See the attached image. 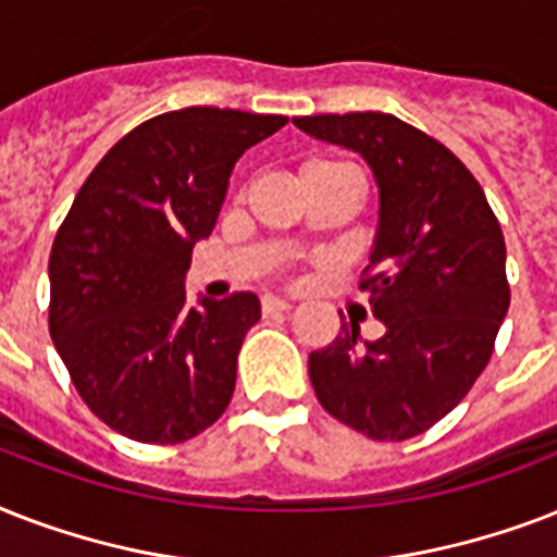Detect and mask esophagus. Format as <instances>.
Returning <instances> with one entry per match:
<instances>
[{
	"mask_svg": "<svg viewBox=\"0 0 557 557\" xmlns=\"http://www.w3.org/2000/svg\"><path fill=\"white\" fill-rule=\"evenodd\" d=\"M292 304L288 300H280V297H262V314H277V312H288Z\"/></svg>",
	"mask_w": 557,
	"mask_h": 557,
	"instance_id": "34e87169",
	"label": "esophagus"
}]
</instances>
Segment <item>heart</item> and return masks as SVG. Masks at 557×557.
<instances>
[{
	"mask_svg": "<svg viewBox=\"0 0 557 557\" xmlns=\"http://www.w3.org/2000/svg\"><path fill=\"white\" fill-rule=\"evenodd\" d=\"M341 170H349V168H344V164H338V161L312 159V161H306L304 168H300L297 178H300V185H314V182H321V178L332 176V173H341Z\"/></svg>",
	"mask_w": 557,
	"mask_h": 557,
	"instance_id": "b5f03b06",
	"label": "heart"
}]
</instances>
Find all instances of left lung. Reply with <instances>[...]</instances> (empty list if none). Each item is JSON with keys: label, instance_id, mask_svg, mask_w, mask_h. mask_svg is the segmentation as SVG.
I'll use <instances>...</instances> for the list:
<instances>
[{"label": "left lung", "instance_id": "8db88e82", "mask_svg": "<svg viewBox=\"0 0 557 557\" xmlns=\"http://www.w3.org/2000/svg\"><path fill=\"white\" fill-rule=\"evenodd\" d=\"M295 124L361 152L381 201L361 288L384 335L361 341L358 323H341L330 347L309 356L314 396L370 440H413L448 416L492 361L511 300L500 222L471 170L396 115H306Z\"/></svg>", "mask_w": 557, "mask_h": 557}]
</instances>
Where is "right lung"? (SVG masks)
Here are the masks:
<instances>
[{
	"instance_id": "right-lung-1",
	"label": "right lung",
	"mask_w": 557,
	"mask_h": 557,
	"mask_svg": "<svg viewBox=\"0 0 557 557\" xmlns=\"http://www.w3.org/2000/svg\"><path fill=\"white\" fill-rule=\"evenodd\" d=\"M283 115L187 107L126 133L98 161L48 260V330L100 422L147 445H178L231 405L236 356L260 300L185 304L193 245L213 231L236 159Z\"/></svg>"
}]
</instances>
